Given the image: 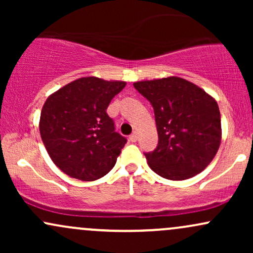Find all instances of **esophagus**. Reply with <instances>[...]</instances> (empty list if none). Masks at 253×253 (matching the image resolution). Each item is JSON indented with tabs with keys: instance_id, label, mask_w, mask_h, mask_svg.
Masks as SVG:
<instances>
[{
	"instance_id": "esophagus-1",
	"label": "esophagus",
	"mask_w": 253,
	"mask_h": 253,
	"mask_svg": "<svg viewBox=\"0 0 253 253\" xmlns=\"http://www.w3.org/2000/svg\"><path fill=\"white\" fill-rule=\"evenodd\" d=\"M129 140L132 141V143H135V141L138 140V133H136V132H133L132 134L129 135Z\"/></svg>"
}]
</instances>
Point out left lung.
Masks as SVG:
<instances>
[{
	"label": "left lung",
	"mask_w": 253,
	"mask_h": 253,
	"mask_svg": "<svg viewBox=\"0 0 253 253\" xmlns=\"http://www.w3.org/2000/svg\"><path fill=\"white\" fill-rule=\"evenodd\" d=\"M134 88L153 107L158 145L144 155L157 175L183 181L213 161L221 141L216 101L179 77L135 82Z\"/></svg>",
	"instance_id": "1"
}]
</instances>
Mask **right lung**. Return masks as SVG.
Segmentation results:
<instances>
[{
  "mask_svg": "<svg viewBox=\"0 0 253 253\" xmlns=\"http://www.w3.org/2000/svg\"><path fill=\"white\" fill-rule=\"evenodd\" d=\"M126 86L84 77L66 84L46 100L40 135L53 163L72 178L95 181L109 172L127 139L107 114L110 101Z\"/></svg>",
  "mask_w": 253,
  "mask_h": 253,
  "instance_id": "right-lung-1",
  "label": "right lung"
}]
</instances>
